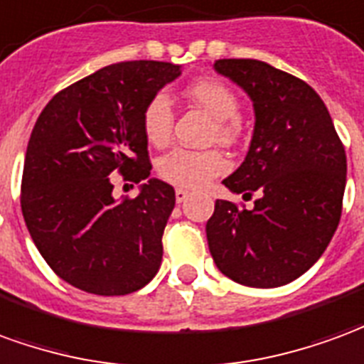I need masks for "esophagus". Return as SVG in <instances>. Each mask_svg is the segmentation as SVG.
Returning a JSON list of instances; mask_svg holds the SVG:
<instances>
[{"instance_id":"1","label":"esophagus","mask_w":364,"mask_h":364,"mask_svg":"<svg viewBox=\"0 0 364 364\" xmlns=\"http://www.w3.org/2000/svg\"><path fill=\"white\" fill-rule=\"evenodd\" d=\"M188 198H190V192H188V190H184V188H176V202L178 203L186 202Z\"/></svg>"}]
</instances>
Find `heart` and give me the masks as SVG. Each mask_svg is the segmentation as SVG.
Returning <instances> with one entry per match:
<instances>
[{"mask_svg": "<svg viewBox=\"0 0 364 364\" xmlns=\"http://www.w3.org/2000/svg\"><path fill=\"white\" fill-rule=\"evenodd\" d=\"M188 97L203 107L213 119H218V136L221 141H233L237 135L235 121L239 115V100L235 92L219 80H198L186 87ZM143 133L154 146H164L172 135L174 112L168 94L156 92L151 95L143 109ZM229 162L219 151H190L172 149L156 162L159 176L180 188H203L210 180L228 170Z\"/></svg>", "mask_w": 364, "mask_h": 364, "instance_id": "b5f03b06", "label": "heart"}]
</instances>
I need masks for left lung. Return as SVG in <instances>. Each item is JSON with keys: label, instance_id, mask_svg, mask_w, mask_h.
<instances>
[{"label": "left lung", "instance_id": "left-lung-1", "mask_svg": "<svg viewBox=\"0 0 364 364\" xmlns=\"http://www.w3.org/2000/svg\"><path fill=\"white\" fill-rule=\"evenodd\" d=\"M213 68L251 97L255 129L241 166L223 180L252 210L218 200L205 235L213 262L243 286L277 288L323 255L339 225L347 156L326 104L304 80L252 58Z\"/></svg>", "mask_w": 364, "mask_h": 364}]
</instances>
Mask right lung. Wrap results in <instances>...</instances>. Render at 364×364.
Returning a JSON list of instances; mask_svg holds the SVG:
<instances>
[{
	"mask_svg": "<svg viewBox=\"0 0 364 364\" xmlns=\"http://www.w3.org/2000/svg\"><path fill=\"white\" fill-rule=\"evenodd\" d=\"M182 66L109 64L54 95L31 133L21 210L46 264L97 296L141 290L161 269L174 188L151 176L143 109ZM146 180L135 200H115L109 176Z\"/></svg>",
	"mask_w": 364,
	"mask_h": 364,
	"instance_id": "right-lung-1",
	"label": "right lung"
}]
</instances>
